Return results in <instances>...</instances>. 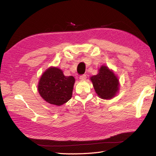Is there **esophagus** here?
<instances>
[{
  "instance_id": "34e87169",
  "label": "esophagus",
  "mask_w": 156,
  "mask_h": 156,
  "mask_svg": "<svg viewBox=\"0 0 156 156\" xmlns=\"http://www.w3.org/2000/svg\"><path fill=\"white\" fill-rule=\"evenodd\" d=\"M86 78H87V75H86V74H82V75L80 76V79L82 80H86Z\"/></svg>"
}]
</instances>
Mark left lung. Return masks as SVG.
I'll return each mask as SVG.
<instances>
[{
	"instance_id": "obj_1",
	"label": "left lung",
	"mask_w": 156,
	"mask_h": 156,
	"mask_svg": "<svg viewBox=\"0 0 156 156\" xmlns=\"http://www.w3.org/2000/svg\"><path fill=\"white\" fill-rule=\"evenodd\" d=\"M90 80L96 92L101 98L111 99L119 90L117 78L105 66H101L98 74L92 76Z\"/></svg>"
}]
</instances>
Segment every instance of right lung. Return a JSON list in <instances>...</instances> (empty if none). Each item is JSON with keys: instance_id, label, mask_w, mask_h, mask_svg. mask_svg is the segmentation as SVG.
Masks as SVG:
<instances>
[{"instance_id": "1", "label": "right lung", "mask_w": 156, "mask_h": 156, "mask_svg": "<svg viewBox=\"0 0 156 156\" xmlns=\"http://www.w3.org/2000/svg\"><path fill=\"white\" fill-rule=\"evenodd\" d=\"M74 82L73 76H65L60 69L51 67L41 76L38 91L46 102L60 106L71 98Z\"/></svg>"}]
</instances>
